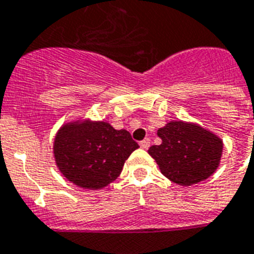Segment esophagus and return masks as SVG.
Segmentation results:
<instances>
[{
	"label": "esophagus",
	"instance_id": "obj_1",
	"mask_svg": "<svg viewBox=\"0 0 254 254\" xmlns=\"http://www.w3.org/2000/svg\"><path fill=\"white\" fill-rule=\"evenodd\" d=\"M149 145H151V140L148 139V137H145V139L140 141V147L143 148V149H148Z\"/></svg>",
	"mask_w": 254,
	"mask_h": 254
}]
</instances>
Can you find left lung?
Here are the masks:
<instances>
[{"instance_id":"8db88e82","label":"left lung","mask_w":254,"mask_h":254,"mask_svg":"<svg viewBox=\"0 0 254 254\" xmlns=\"http://www.w3.org/2000/svg\"><path fill=\"white\" fill-rule=\"evenodd\" d=\"M160 145L148 153L156 160L161 173L174 184L190 186L208 178L218 169L223 140L208 129L189 122H169L159 128Z\"/></svg>"}]
</instances>
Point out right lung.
I'll return each mask as SVG.
<instances>
[{
    "label": "right lung",
    "instance_id": "right-lung-1",
    "mask_svg": "<svg viewBox=\"0 0 254 254\" xmlns=\"http://www.w3.org/2000/svg\"><path fill=\"white\" fill-rule=\"evenodd\" d=\"M139 145L128 131L107 122L77 121L63 126L54 141L59 170L78 188L98 190L121 174L126 160Z\"/></svg>",
    "mask_w": 254,
    "mask_h": 254
}]
</instances>
